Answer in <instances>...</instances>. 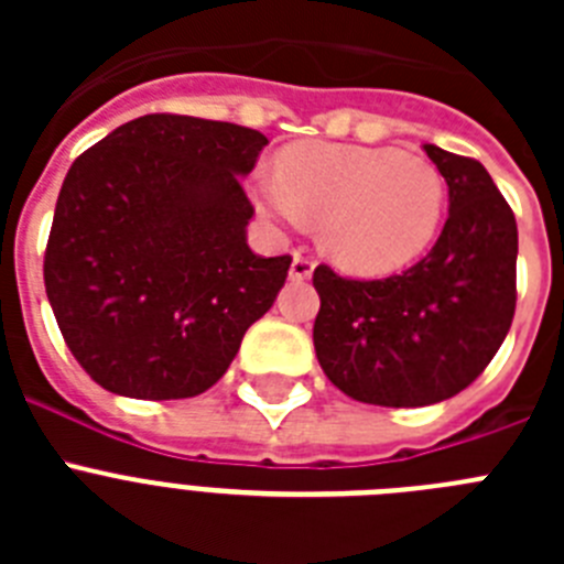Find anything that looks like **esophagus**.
I'll use <instances>...</instances> for the list:
<instances>
[{
	"instance_id": "obj_1",
	"label": "esophagus",
	"mask_w": 564,
	"mask_h": 564,
	"mask_svg": "<svg viewBox=\"0 0 564 564\" xmlns=\"http://www.w3.org/2000/svg\"><path fill=\"white\" fill-rule=\"evenodd\" d=\"M313 268H316V262H313L311 257H305L302 251L293 253V262H291V279L293 282H305V279H311Z\"/></svg>"
}]
</instances>
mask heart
<instances>
[{
  "instance_id": "obj_1",
  "label": "heart",
  "mask_w": 564,
  "mask_h": 564,
  "mask_svg": "<svg viewBox=\"0 0 564 564\" xmlns=\"http://www.w3.org/2000/svg\"><path fill=\"white\" fill-rule=\"evenodd\" d=\"M259 206L288 228L318 220V242L344 271L378 276L415 262L441 231L446 181L421 154L307 141L257 181Z\"/></svg>"
}]
</instances>
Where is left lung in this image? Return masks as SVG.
<instances>
[{
  "instance_id": "1",
  "label": "left lung",
  "mask_w": 564,
  "mask_h": 564,
  "mask_svg": "<svg viewBox=\"0 0 564 564\" xmlns=\"http://www.w3.org/2000/svg\"><path fill=\"white\" fill-rule=\"evenodd\" d=\"M449 186L435 248L403 273L313 271L316 358L344 395L430 406L466 390L500 350L517 307V220L482 163L423 143Z\"/></svg>"
}]
</instances>
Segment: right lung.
<instances>
[{
    "instance_id": "right-lung-1",
    "label": "right lung",
    "mask_w": 564,
    "mask_h": 564,
    "mask_svg": "<svg viewBox=\"0 0 564 564\" xmlns=\"http://www.w3.org/2000/svg\"><path fill=\"white\" fill-rule=\"evenodd\" d=\"M268 138L192 115H143L69 166L44 288L87 376L141 401L194 398L226 376L271 311L291 257L248 248L242 192Z\"/></svg>"
}]
</instances>
